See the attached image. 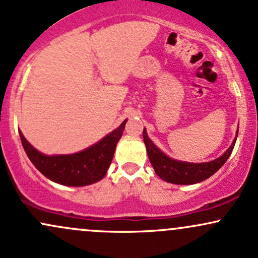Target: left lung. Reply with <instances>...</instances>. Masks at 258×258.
<instances>
[{
	"instance_id": "obj_1",
	"label": "left lung",
	"mask_w": 258,
	"mask_h": 258,
	"mask_svg": "<svg viewBox=\"0 0 258 258\" xmlns=\"http://www.w3.org/2000/svg\"><path fill=\"white\" fill-rule=\"evenodd\" d=\"M236 137H238V132H236ZM236 137L234 138L232 146L228 148L227 152L218 159L209 162H203V164H191V162L177 161V160L168 158L148 138L146 130H143L147 153L149 156L150 164L155 170V173L161 179L173 183V184H194V183L203 182L217 172L232 154Z\"/></svg>"
}]
</instances>
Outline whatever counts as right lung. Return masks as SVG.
Instances as JSON below:
<instances>
[{
    "instance_id": "1",
    "label": "right lung",
    "mask_w": 258,
    "mask_h": 258,
    "mask_svg": "<svg viewBox=\"0 0 258 258\" xmlns=\"http://www.w3.org/2000/svg\"><path fill=\"white\" fill-rule=\"evenodd\" d=\"M126 121L97 144L72 155H43L26 141L20 131L19 136L26 155L43 176L59 184L84 186L98 182L105 176Z\"/></svg>"
}]
</instances>
